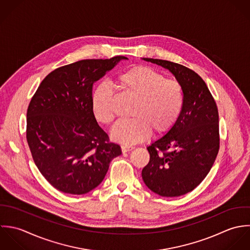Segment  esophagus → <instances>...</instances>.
Wrapping results in <instances>:
<instances>
[{"label":"esophagus","instance_id":"esophagus-1","mask_svg":"<svg viewBox=\"0 0 250 250\" xmlns=\"http://www.w3.org/2000/svg\"><path fill=\"white\" fill-rule=\"evenodd\" d=\"M133 149H134V148L131 147V146H126V145H123V146H122V151H123V152H127V151L133 150Z\"/></svg>","mask_w":250,"mask_h":250}]
</instances>
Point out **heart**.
I'll list each match as a JSON object with an SVG mask.
<instances>
[{"mask_svg":"<svg viewBox=\"0 0 250 250\" xmlns=\"http://www.w3.org/2000/svg\"><path fill=\"white\" fill-rule=\"evenodd\" d=\"M117 84L126 95L136 100L134 119L118 122L111 130L113 140L132 145L144 141L151 133L168 132L177 123L184 106V90L174 79L165 77L148 66H133L118 76ZM114 92L102 82L92 95V110L98 122L110 125L115 118Z\"/></svg>","mask_w":250,"mask_h":250,"instance_id":"b5f03b06","label":"heart"}]
</instances>
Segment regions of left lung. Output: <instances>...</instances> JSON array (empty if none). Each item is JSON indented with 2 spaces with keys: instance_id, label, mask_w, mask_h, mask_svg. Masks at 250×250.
Segmentation results:
<instances>
[{
  "instance_id": "obj_1",
  "label": "left lung",
  "mask_w": 250,
  "mask_h": 250,
  "mask_svg": "<svg viewBox=\"0 0 250 250\" xmlns=\"http://www.w3.org/2000/svg\"><path fill=\"white\" fill-rule=\"evenodd\" d=\"M168 69L184 90V106L175 125L147 149L150 161L142 178L163 197L192 191L206 178L219 150L218 110L205 81L192 69L173 62L143 58Z\"/></svg>"
}]
</instances>
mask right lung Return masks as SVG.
Wrapping results in <instances>:
<instances>
[{
    "label": "right lung",
    "instance_id": "obj_1",
    "mask_svg": "<svg viewBox=\"0 0 250 250\" xmlns=\"http://www.w3.org/2000/svg\"><path fill=\"white\" fill-rule=\"evenodd\" d=\"M126 57L81 60L56 68L41 83L27 110L26 137L42 176L58 190L85 194L103 181L122 153L92 110L95 82Z\"/></svg>",
    "mask_w": 250,
    "mask_h": 250
}]
</instances>
